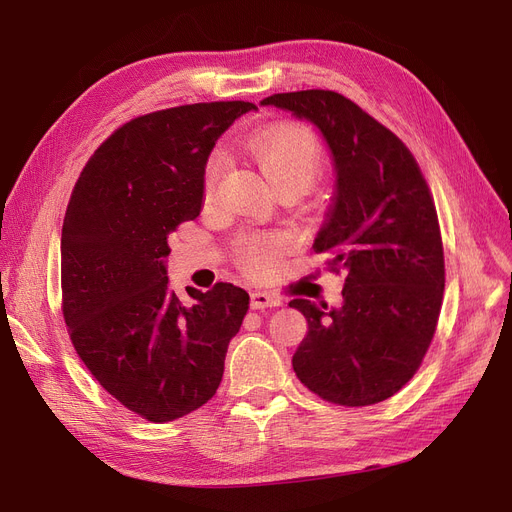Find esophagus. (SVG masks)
<instances>
[{
	"label": "esophagus",
	"mask_w": 512,
	"mask_h": 512,
	"mask_svg": "<svg viewBox=\"0 0 512 512\" xmlns=\"http://www.w3.org/2000/svg\"><path fill=\"white\" fill-rule=\"evenodd\" d=\"M280 299L274 297L270 292H253L251 294V309H267V307H278Z\"/></svg>",
	"instance_id": "34e87169"
}]
</instances>
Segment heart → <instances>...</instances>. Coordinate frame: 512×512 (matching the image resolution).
<instances>
[{
	"label": "heart",
	"mask_w": 512,
	"mask_h": 512,
	"mask_svg": "<svg viewBox=\"0 0 512 512\" xmlns=\"http://www.w3.org/2000/svg\"><path fill=\"white\" fill-rule=\"evenodd\" d=\"M261 172L276 188L286 182L313 184L321 172V149L315 137L301 128H270L245 141ZM226 168V157L213 153L205 166V195L215 193ZM284 249L282 236H249L238 245L240 263L255 274L272 272Z\"/></svg>",
	"instance_id": "1"
}]
</instances>
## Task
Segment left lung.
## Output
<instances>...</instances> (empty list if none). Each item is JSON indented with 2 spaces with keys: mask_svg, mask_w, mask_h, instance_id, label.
<instances>
[{
  "mask_svg": "<svg viewBox=\"0 0 512 512\" xmlns=\"http://www.w3.org/2000/svg\"><path fill=\"white\" fill-rule=\"evenodd\" d=\"M261 105L311 122L336 170L313 249L346 270L342 305L288 303L309 326L294 373L336 405H375L413 378L436 332L444 251L434 199L405 143L340 93H278Z\"/></svg>",
  "mask_w": 512,
  "mask_h": 512,
  "instance_id": "left-lung-1",
  "label": "left lung"
}]
</instances>
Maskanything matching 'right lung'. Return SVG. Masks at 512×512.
Listing matches in <instances>:
<instances>
[{
  "label": "right lung",
  "instance_id": "add662e5",
  "mask_svg": "<svg viewBox=\"0 0 512 512\" xmlns=\"http://www.w3.org/2000/svg\"><path fill=\"white\" fill-rule=\"evenodd\" d=\"M249 101L170 107L118 128L87 161L62 226V311L93 378L132 413L166 423L218 390L249 294L170 288L168 236L203 207L207 157Z\"/></svg>",
  "mask_w": 512,
  "mask_h": 512
}]
</instances>
